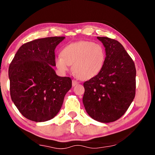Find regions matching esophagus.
Returning a JSON list of instances; mask_svg holds the SVG:
<instances>
[{
  "instance_id": "1",
  "label": "esophagus",
  "mask_w": 155,
  "mask_h": 155,
  "mask_svg": "<svg viewBox=\"0 0 155 155\" xmlns=\"http://www.w3.org/2000/svg\"><path fill=\"white\" fill-rule=\"evenodd\" d=\"M78 82L77 81H76L74 79L72 80V86H75V85H78Z\"/></svg>"
}]
</instances>
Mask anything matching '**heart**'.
<instances>
[{"instance_id": "heart-1", "label": "heart", "mask_w": 155, "mask_h": 155, "mask_svg": "<svg viewBox=\"0 0 155 155\" xmlns=\"http://www.w3.org/2000/svg\"><path fill=\"white\" fill-rule=\"evenodd\" d=\"M61 57L55 59L57 67L61 71L66 72L69 65H72L76 77L87 80L96 77L103 69L106 52L100 44L81 41L65 46L61 51Z\"/></svg>"}]
</instances>
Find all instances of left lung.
<instances>
[{
	"mask_svg": "<svg viewBox=\"0 0 155 155\" xmlns=\"http://www.w3.org/2000/svg\"><path fill=\"white\" fill-rule=\"evenodd\" d=\"M97 38L105 48V62L98 74L84 82L83 103L91 117L109 123L120 118L134 99L136 69L118 41L107 37Z\"/></svg>",
	"mask_w": 155,
	"mask_h": 155,
	"instance_id": "1",
	"label": "left lung"
}]
</instances>
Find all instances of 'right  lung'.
I'll list each match as a JSON object with an SVG mask.
<instances>
[{
    "instance_id": "1",
    "label": "right lung",
    "mask_w": 155,
    "mask_h": 155,
    "mask_svg": "<svg viewBox=\"0 0 155 155\" xmlns=\"http://www.w3.org/2000/svg\"><path fill=\"white\" fill-rule=\"evenodd\" d=\"M65 37L38 39L23 44L9 67L10 95L23 116L34 122L58 114L72 87L70 77L56 74L54 49Z\"/></svg>"
}]
</instances>
